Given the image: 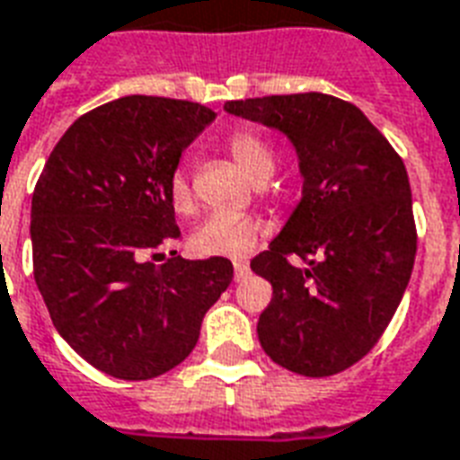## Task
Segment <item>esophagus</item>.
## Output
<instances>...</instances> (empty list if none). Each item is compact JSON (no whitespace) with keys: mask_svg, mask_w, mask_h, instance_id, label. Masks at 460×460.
<instances>
[{"mask_svg":"<svg viewBox=\"0 0 460 460\" xmlns=\"http://www.w3.org/2000/svg\"><path fill=\"white\" fill-rule=\"evenodd\" d=\"M246 275H248L246 261H234V278H236V280H243Z\"/></svg>","mask_w":460,"mask_h":460,"instance_id":"1","label":"esophagus"}]
</instances>
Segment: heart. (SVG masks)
Listing matches in <instances>:
<instances>
[{
	"label": "heart",
	"mask_w": 460,
	"mask_h": 460,
	"mask_svg": "<svg viewBox=\"0 0 460 460\" xmlns=\"http://www.w3.org/2000/svg\"><path fill=\"white\" fill-rule=\"evenodd\" d=\"M229 151L253 182H265L275 168L273 148L251 131H239L229 138ZM170 202L178 212L192 209V190L185 170H175L170 180ZM261 219L248 214L217 212L197 224L190 243L202 256H241L253 248L261 234Z\"/></svg>",
	"instance_id": "b5f03b06"
}]
</instances>
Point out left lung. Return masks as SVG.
<instances>
[{
  "label": "left lung",
  "instance_id": "left-lung-1",
  "mask_svg": "<svg viewBox=\"0 0 460 460\" xmlns=\"http://www.w3.org/2000/svg\"><path fill=\"white\" fill-rule=\"evenodd\" d=\"M224 109L288 136L302 175L295 212L251 261V270L273 285L258 341L299 376L351 368L387 329L414 265L402 158L358 107L332 94H273ZM288 255L308 265L297 269Z\"/></svg>",
  "mask_w": 460,
  "mask_h": 460
}]
</instances>
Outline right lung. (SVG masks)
I'll list each match as a JSON object with an SVG mask.
<instances>
[{
	"label": "right lung",
	"mask_w": 460,
	"mask_h": 460,
	"mask_svg": "<svg viewBox=\"0 0 460 460\" xmlns=\"http://www.w3.org/2000/svg\"><path fill=\"white\" fill-rule=\"evenodd\" d=\"M197 102L131 94L92 109L50 153L31 199L33 278L58 334L119 380H151L192 353L229 258L144 261L180 239L170 180L214 121ZM161 256V253H155Z\"/></svg>",
	"instance_id": "obj_1"
}]
</instances>
